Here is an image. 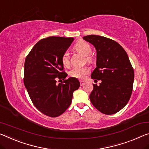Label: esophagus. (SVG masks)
<instances>
[{"label": "esophagus", "mask_w": 149, "mask_h": 149, "mask_svg": "<svg viewBox=\"0 0 149 149\" xmlns=\"http://www.w3.org/2000/svg\"><path fill=\"white\" fill-rule=\"evenodd\" d=\"M84 83H85V81H82V80H80V85H81V86H83Z\"/></svg>", "instance_id": "34e87169"}]
</instances>
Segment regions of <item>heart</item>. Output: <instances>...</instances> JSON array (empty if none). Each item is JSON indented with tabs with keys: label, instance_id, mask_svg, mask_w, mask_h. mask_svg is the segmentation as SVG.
I'll use <instances>...</instances> for the list:
<instances>
[{
	"label": "heart",
	"instance_id": "b5f03b06",
	"mask_svg": "<svg viewBox=\"0 0 149 149\" xmlns=\"http://www.w3.org/2000/svg\"><path fill=\"white\" fill-rule=\"evenodd\" d=\"M75 49L78 52L86 56L87 60L89 62H91L92 60L91 56H89L91 52V47L87 42L83 40L78 41L75 45ZM61 61H62V64L64 67H68L70 65V54L68 53V52L66 51L62 54ZM89 72V68L87 66H85V67H75L70 71L69 75L71 77H75V78L83 79Z\"/></svg>",
	"mask_w": 149,
	"mask_h": 149
}]
</instances>
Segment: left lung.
<instances>
[{
	"label": "left lung",
	"mask_w": 149,
	"mask_h": 149,
	"mask_svg": "<svg viewBox=\"0 0 149 149\" xmlns=\"http://www.w3.org/2000/svg\"><path fill=\"white\" fill-rule=\"evenodd\" d=\"M84 40L93 45L97 52L95 69L91 75L94 81L89 99L97 109L106 115L119 111L131 97L134 70L128 55L117 42L107 38L88 35Z\"/></svg>",
	"instance_id": "left-lung-1"
}]
</instances>
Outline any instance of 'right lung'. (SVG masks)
Listing matches in <instances>:
<instances>
[{
  "label": "right lung",
  "instance_id": "obj_1",
  "mask_svg": "<svg viewBox=\"0 0 149 149\" xmlns=\"http://www.w3.org/2000/svg\"><path fill=\"white\" fill-rule=\"evenodd\" d=\"M74 40L57 36L42 39L26 58L24 84L33 104L47 116L56 117L64 113L80 86L79 80L72 77L58 84L56 81L67 77L62 72L61 58Z\"/></svg>",
  "mask_w": 149,
  "mask_h": 149
}]
</instances>
